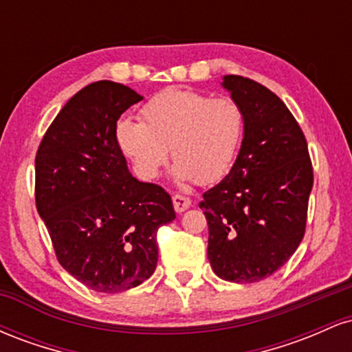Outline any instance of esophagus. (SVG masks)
Returning <instances> with one entry per match:
<instances>
[{
	"label": "esophagus",
	"instance_id": "1",
	"mask_svg": "<svg viewBox=\"0 0 352 352\" xmlns=\"http://www.w3.org/2000/svg\"><path fill=\"white\" fill-rule=\"evenodd\" d=\"M172 201H173V208H175L177 213L185 212V210L192 205V200L187 199V197H184V195H173Z\"/></svg>",
	"mask_w": 352,
	"mask_h": 352
}]
</instances>
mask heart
<instances>
[{"label":"heart","instance_id":"obj_1","mask_svg":"<svg viewBox=\"0 0 352 352\" xmlns=\"http://www.w3.org/2000/svg\"><path fill=\"white\" fill-rule=\"evenodd\" d=\"M243 129L235 99L170 87L144 104L140 122L120 119L116 142L144 180L157 179L170 151L177 179L208 185L233 167Z\"/></svg>","mask_w":352,"mask_h":352}]
</instances>
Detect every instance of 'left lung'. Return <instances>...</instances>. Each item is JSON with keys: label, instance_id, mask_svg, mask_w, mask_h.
<instances>
[{"label": "left lung", "instance_id": "obj_1", "mask_svg": "<svg viewBox=\"0 0 352 352\" xmlns=\"http://www.w3.org/2000/svg\"><path fill=\"white\" fill-rule=\"evenodd\" d=\"M245 116L232 170L204 193L208 260L221 280L256 283L272 276L305 236L313 165L289 109L256 80L223 76Z\"/></svg>", "mask_w": 352, "mask_h": 352}]
</instances>
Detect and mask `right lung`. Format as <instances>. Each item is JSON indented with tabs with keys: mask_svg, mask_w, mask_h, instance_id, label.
<instances>
[{
	"mask_svg": "<svg viewBox=\"0 0 352 352\" xmlns=\"http://www.w3.org/2000/svg\"><path fill=\"white\" fill-rule=\"evenodd\" d=\"M139 100L124 84H89L60 109L36 153V208L58 261L99 293L151 278L157 230L175 218L170 195L132 177L116 142L117 120Z\"/></svg>",
	"mask_w": 352,
	"mask_h": 352,
	"instance_id": "obj_1",
	"label": "right lung"
}]
</instances>
